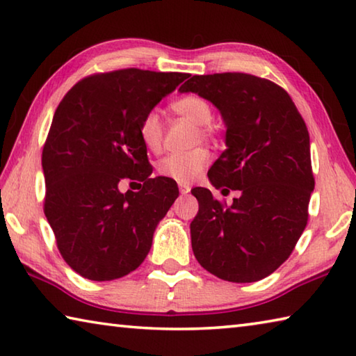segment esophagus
<instances>
[{"instance_id": "obj_1", "label": "esophagus", "mask_w": 356, "mask_h": 356, "mask_svg": "<svg viewBox=\"0 0 356 356\" xmlns=\"http://www.w3.org/2000/svg\"><path fill=\"white\" fill-rule=\"evenodd\" d=\"M179 190H180V193H182V195H186V193H190L191 186L188 184H179Z\"/></svg>"}]
</instances>
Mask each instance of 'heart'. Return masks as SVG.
Here are the masks:
<instances>
[{
    "label": "heart",
    "instance_id": "heart-1",
    "mask_svg": "<svg viewBox=\"0 0 356 356\" xmlns=\"http://www.w3.org/2000/svg\"><path fill=\"white\" fill-rule=\"evenodd\" d=\"M174 113L179 116H184L190 119L191 122L201 127V135L209 136L212 130L209 127V122L212 120V106L209 102L196 94H188L184 97H179L171 104ZM140 138L144 146L152 152L161 149V143H163V124H161V118L159 111H149L144 114V118L140 122ZM210 161V154L207 149L197 147L195 150L184 154H170L161 159L156 163V171L161 177L176 180L179 184H190L196 177H200L202 171L206 170Z\"/></svg>",
    "mask_w": 356,
    "mask_h": 356
}]
</instances>
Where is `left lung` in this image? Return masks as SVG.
Returning a JSON list of instances; mask_svg holds the SVG:
<instances>
[{
  "instance_id": "1",
  "label": "left lung",
  "mask_w": 356,
  "mask_h": 356,
  "mask_svg": "<svg viewBox=\"0 0 356 356\" xmlns=\"http://www.w3.org/2000/svg\"><path fill=\"white\" fill-rule=\"evenodd\" d=\"M218 108L226 150L209 170L216 190H238L231 206L207 188L191 190L200 212L191 248L204 268L231 282L272 275L308 222L314 190L309 134L297 106L273 81L240 72L193 75L179 89Z\"/></svg>"
}]
</instances>
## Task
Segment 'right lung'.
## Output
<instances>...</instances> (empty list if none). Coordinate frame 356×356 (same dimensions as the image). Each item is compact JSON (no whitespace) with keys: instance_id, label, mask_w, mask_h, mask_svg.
I'll use <instances>...</instances> for the list:
<instances>
[{"instance_id":"right-lung-1","label":"right lung","mask_w":356,"mask_h":356,"mask_svg":"<svg viewBox=\"0 0 356 356\" xmlns=\"http://www.w3.org/2000/svg\"><path fill=\"white\" fill-rule=\"evenodd\" d=\"M188 76L141 69L95 74L58 105L42 150L44 212L64 261L83 278H122L146 259L179 190L171 179L150 177L138 129ZM125 179L142 190L122 193Z\"/></svg>"}]
</instances>
